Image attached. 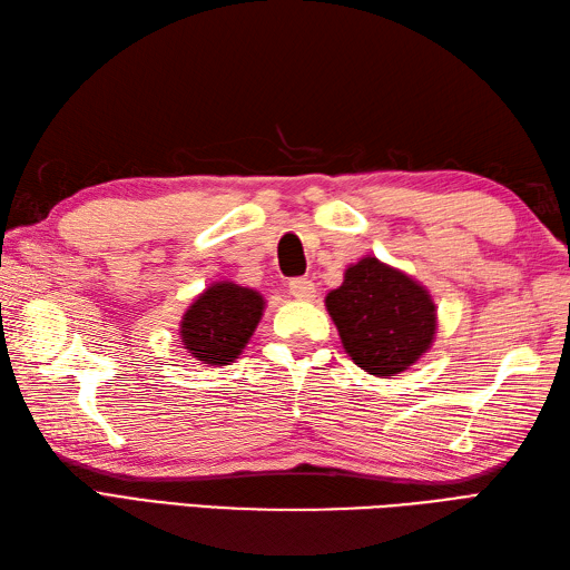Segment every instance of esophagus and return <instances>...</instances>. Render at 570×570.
Returning a JSON list of instances; mask_svg holds the SVG:
<instances>
[{
    "instance_id": "1",
    "label": "esophagus",
    "mask_w": 570,
    "mask_h": 570,
    "mask_svg": "<svg viewBox=\"0 0 570 570\" xmlns=\"http://www.w3.org/2000/svg\"><path fill=\"white\" fill-rule=\"evenodd\" d=\"M288 292L298 301H311L316 296V286H313L311 278H292V282H288Z\"/></svg>"
}]
</instances>
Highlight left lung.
Listing matches in <instances>:
<instances>
[{"mask_svg":"<svg viewBox=\"0 0 570 570\" xmlns=\"http://www.w3.org/2000/svg\"><path fill=\"white\" fill-rule=\"evenodd\" d=\"M325 308L355 365L384 380L414 365L439 325L429 288L377 257L350 264Z\"/></svg>","mask_w":570,"mask_h":570,"instance_id":"8db88e82","label":"left lung"}]
</instances>
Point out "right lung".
Wrapping results in <instances>:
<instances>
[{
    "mask_svg": "<svg viewBox=\"0 0 570 570\" xmlns=\"http://www.w3.org/2000/svg\"><path fill=\"white\" fill-rule=\"evenodd\" d=\"M264 296L233 282H215L180 318V345L203 365H229L247 347L264 313Z\"/></svg>",
    "mask_w": 570,
    "mask_h": 570,
    "instance_id": "1",
    "label": "right lung"
}]
</instances>
